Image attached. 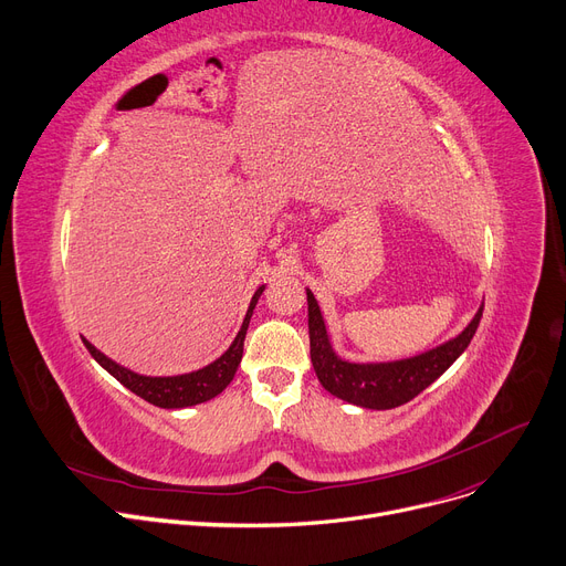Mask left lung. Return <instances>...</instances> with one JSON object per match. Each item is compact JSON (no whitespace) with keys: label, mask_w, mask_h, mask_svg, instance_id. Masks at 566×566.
<instances>
[{"label":"left lung","mask_w":566,"mask_h":566,"mask_svg":"<svg viewBox=\"0 0 566 566\" xmlns=\"http://www.w3.org/2000/svg\"><path fill=\"white\" fill-rule=\"evenodd\" d=\"M307 305L310 353L318 382L332 396L364 409H394L428 389L469 348L484 310L482 303L471 323L458 336L421 355L394 361H350L336 355L318 300L310 289Z\"/></svg>","instance_id":"obj_1"}]
</instances>
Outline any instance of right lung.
<instances>
[{
	"mask_svg": "<svg viewBox=\"0 0 566 566\" xmlns=\"http://www.w3.org/2000/svg\"><path fill=\"white\" fill-rule=\"evenodd\" d=\"M263 289L266 284H261L252 300H250V307L245 312L243 325L239 329V334L234 336L232 346L224 350L218 359H213L211 364L191 370V373H181V375H143L136 373L118 361H113L111 357H106L102 350H97L88 338L82 336L84 346L88 348V353L93 355V359L106 370L111 373L113 378H116L120 385H125L132 394L140 396L143 400L153 402L157 407L164 409H184V407H193L200 402H207L211 398H216L218 394H222L228 389V385L234 380L237 368L241 364L243 357V342H245V332L252 318V312L256 307V300L261 297Z\"/></svg>",
	"mask_w": 566,
	"mask_h": 566,
	"instance_id": "1",
	"label": "right lung"
}]
</instances>
